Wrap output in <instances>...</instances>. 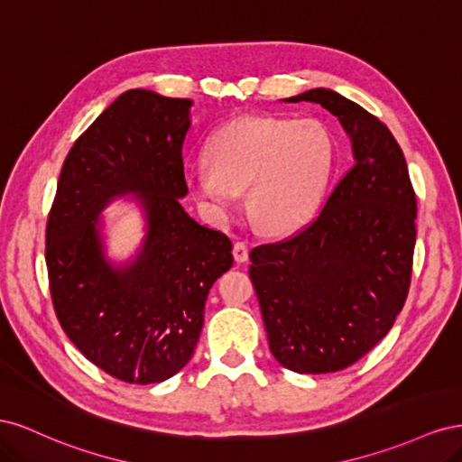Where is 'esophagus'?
I'll return each instance as SVG.
<instances>
[{"mask_svg": "<svg viewBox=\"0 0 462 462\" xmlns=\"http://www.w3.org/2000/svg\"><path fill=\"white\" fill-rule=\"evenodd\" d=\"M233 256H235V262H239V263L248 260V246L245 241H236L233 245Z\"/></svg>", "mask_w": 462, "mask_h": 462, "instance_id": "esophagus-1", "label": "esophagus"}]
</instances>
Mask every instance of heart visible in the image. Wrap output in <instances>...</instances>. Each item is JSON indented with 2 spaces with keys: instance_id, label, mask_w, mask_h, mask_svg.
I'll return each instance as SVG.
<instances>
[{
  "instance_id": "1",
  "label": "heart",
  "mask_w": 462,
  "mask_h": 462,
  "mask_svg": "<svg viewBox=\"0 0 462 462\" xmlns=\"http://www.w3.org/2000/svg\"><path fill=\"white\" fill-rule=\"evenodd\" d=\"M208 162L187 170V187L216 217H226L246 190L248 216L268 233H287L309 219L324 197L335 143L318 119L239 117L206 146Z\"/></svg>"
}]
</instances>
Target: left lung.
Segmentation results:
<instances>
[{
    "instance_id": "left-lung-1",
    "label": "left lung",
    "mask_w": 462,
    "mask_h": 462,
    "mask_svg": "<svg viewBox=\"0 0 462 462\" xmlns=\"http://www.w3.org/2000/svg\"><path fill=\"white\" fill-rule=\"evenodd\" d=\"M285 102L319 104L337 117L351 138L355 165L309 226L250 250L248 273L279 365L329 374L370 353L402 310L416 197L395 136L365 107L328 88Z\"/></svg>"
}]
</instances>
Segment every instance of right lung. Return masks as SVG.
Listing matches in <instances>:
<instances>
[{
    "mask_svg": "<svg viewBox=\"0 0 462 462\" xmlns=\"http://www.w3.org/2000/svg\"><path fill=\"white\" fill-rule=\"evenodd\" d=\"M192 102L134 88L69 150L46 226L55 316L92 365L127 383H160L190 360L216 279L233 265L227 235L194 221L183 143ZM133 191L147 216L142 253L114 269L97 216Z\"/></svg>",
    "mask_w": 462,
    "mask_h": 462,
    "instance_id": "obj_1",
    "label": "right lung"
}]
</instances>
